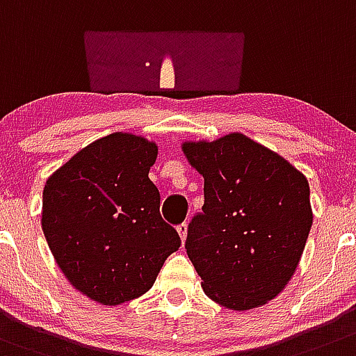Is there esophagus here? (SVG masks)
Masks as SVG:
<instances>
[{
	"label": "esophagus",
	"mask_w": 356,
	"mask_h": 356,
	"mask_svg": "<svg viewBox=\"0 0 356 356\" xmlns=\"http://www.w3.org/2000/svg\"><path fill=\"white\" fill-rule=\"evenodd\" d=\"M177 232H179V236H181L182 243H184L186 236H188V223H181V225L177 227Z\"/></svg>",
	"instance_id": "1"
}]
</instances>
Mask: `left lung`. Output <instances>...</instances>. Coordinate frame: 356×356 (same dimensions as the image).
Listing matches in <instances>:
<instances>
[{
	"label": "left lung",
	"mask_w": 356,
	"mask_h": 356,
	"mask_svg": "<svg viewBox=\"0 0 356 356\" xmlns=\"http://www.w3.org/2000/svg\"><path fill=\"white\" fill-rule=\"evenodd\" d=\"M182 150L204 177V206L186 238L202 289L227 309L264 305L291 280L309 238L305 175L241 133Z\"/></svg>",
	"instance_id": "obj_1"
}]
</instances>
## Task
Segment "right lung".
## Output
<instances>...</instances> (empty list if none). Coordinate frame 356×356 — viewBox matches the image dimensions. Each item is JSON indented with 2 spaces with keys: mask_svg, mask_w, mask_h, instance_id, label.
Instances as JSON below:
<instances>
[{
  "mask_svg": "<svg viewBox=\"0 0 356 356\" xmlns=\"http://www.w3.org/2000/svg\"><path fill=\"white\" fill-rule=\"evenodd\" d=\"M156 143L113 133L72 156L46 182L42 230L56 264L78 291L118 305L152 287L181 246L159 213L149 179Z\"/></svg>",
  "mask_w": 356,
  "mask_h": 356,
  "instance_id": "obj_1",
  "label": "right lung"
}]
</instances>
